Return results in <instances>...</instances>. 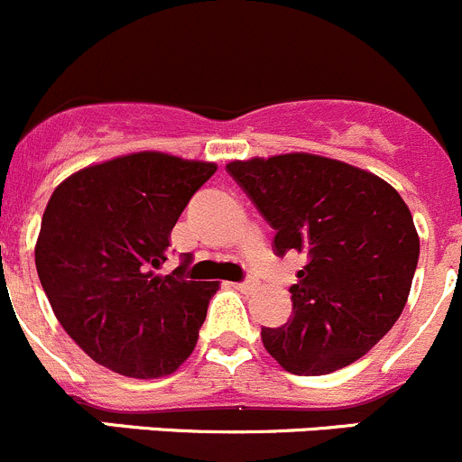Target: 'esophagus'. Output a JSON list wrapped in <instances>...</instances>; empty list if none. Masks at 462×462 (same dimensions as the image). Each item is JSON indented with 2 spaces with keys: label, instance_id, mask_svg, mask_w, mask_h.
Instances as JSON below:
<instances>
[{
  "label": "esophagus",
  "instance_id": "34e87169",
  "mask_svg": "<svg viewBox=\"0 0 462 462\" xmlns=\"http://www.w3.org/2000/svg\"><path fill=\"white\" fill-rule=\"evenodd\" d=\"M255 285H258V282L251 281V278H246V281L236 282V285H233V287H236V290H240V291H251V290H254Z\"/></svg>",
  "mask_w": 462,
  "mask_h": 462
}]
</instances>
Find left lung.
I'll return each mask as SVG.
<instances>
[{
  "label": "left lung",
  "instance_id": "obj_1",
  "mask_svg": "<svg viewBox=\"0 0 462 462\" xmlns=\"http://www.w3.org/2000/svg\"><path fill=\"white\" fill-rule=\"evenodd\" d=\"M226 172L276 231L273 254H305L291 317L263 328L267 353L294 375L350 366L395 326L418 267L409 207L373 172L317 154L231 162Z\"/></svg>",
  "mask_w": 462,
  "mask_h": 462
}]
</instances>
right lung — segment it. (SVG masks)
<instances>
[{
    "instance_id": "add662e5",
    "label": "right lung",
    "mask_w": 462,
    "mask_h": 462,
    "mask_svg": "<svg viewBox=\"0 0 462 462\" xmlns=\"http://www.w3.org/2000/svg\"><path fill=\"white\" fill-rule=\"evenodd\" d=\"M216 163L136 152L89 166L53 190L35 267L67 335L100 366L136 380L175 373L198 344L216 281L168 276L171 231Z\"/></svg>"
}]
</instances>
